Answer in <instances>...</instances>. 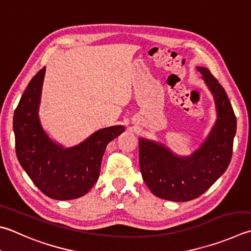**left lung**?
I'll use <instances>...</instances> for the list:
<instances>
[{
    "instance_id": "8db88e82",
    "label": "left lung",
    "mask_w": 251,
    "mask_h": 251,
    "mask_svg": "<svg viewBox=\"0 0 251 251\" xmlns=\"http://www.w3.org/2000/svg\"><path fill=\"white\" fill-rule=\"evenodd\" d=\"M214 97L217 119L201 146L189 156H178L164 144L139 139L143 180L160 199L184 202L203 195L230 163L236 117L225 89L206 68H197Z\"/></svg>"
}]
</instances>
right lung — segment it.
Instances as JSON below:
<instances>
[{"label":"right lung","mask_w":251,"mask_h":251,"mask_svg":"<svg viewBox=\"0 0 251 251\" xmlns=\"http://www.w3.org/2000/svg\"><path fill=\"white\" fill-rule=\"evenodd\" d=\"M42 68L28 84L14 112L13 129L18 162L38 189L54 200H73L91 190L100 172L107 144L125 131L113 126L100 129L78 145L64 149L52 141L39 120Z\"/></svg>","instance_id":"obj_1"}]
</instances>
